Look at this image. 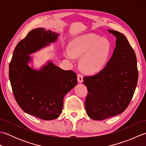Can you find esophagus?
<instances>
[{"label":"esophagus","instance_id":"esophagus-1","mask_svg":"<svg viewBox=\"0 0 146 146\" xmlns=\"http://www.w3.org/2000/svg\"><path fill=\"white\" fill-rule=\"evenodd\" d=\"M83 76L82 75V74H78V75H77V79H78V82L79 83H82L83 82Z\"/></svg>","mask_w":146,"mask_h":146}]
</instances>
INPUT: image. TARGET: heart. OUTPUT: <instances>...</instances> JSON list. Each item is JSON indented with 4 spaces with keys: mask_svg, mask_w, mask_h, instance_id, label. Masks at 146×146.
<instances>
[{
    "mask_svg": "<svg viewBox=\"0 0 146 146\" xmlns=\"http://www.w3.org/2000/svg\"><path fill=\"white\" fill-rule=\"evenodd\" d=\"M111 51L109 40L94 33L79 36L70 43V49L64 51L65 57L74 61L82 56L80 66L86 73H94L102 70L106 66Z\"/></svg>",
    "mask_w": 146,
    "mask_h": 146,
    "instance_id": "b5f03b06",
    "label": "heart"
}]
</instances>
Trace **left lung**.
Listing matches in <instances>:
<instances>
[{"label":"left lung","instance_id":"8db88e82","mask_svg":"<svg viewBox=\"0 0 146 146\" xmlns=\"http://www.w3.org/2000/svg\"><path fill=\"white\" fill-rule=\"evenodd\" d=\"M116 46L106 66L83 78L87 87L85 106L90 118L102 120L122 113L131 102L138 80L137 58L126 37L117 31Z\"/></svg>","mask_w":146,"mask_h":146}]
</instances>
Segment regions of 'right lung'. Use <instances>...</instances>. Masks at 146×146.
Instances as JSON below:
<instances>
[{"instance_id": "obj_1", "label": "right lung", "mask_w": 146, "mask_h": 146, "mask_svg": "<svg viewBox=\"0 0 146 146\" xmlns=\"http://www.w3.org/2000/svg\"><path fill=\"white\" fill-rule=\"evenodd\" d=\"M59 35L39 27L19 42L9 64V79L15 100L27 114L49 120L60 116L63 98L77 85L76 74L63 70L52 61L34 70L29 54L56 41Z\"/></svg>"}]
</instances>
